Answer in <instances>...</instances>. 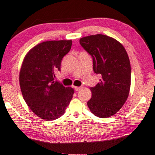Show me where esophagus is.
Returning <instances> with one entry per match:
<instances>
[{"label":"esophagus","mask_w":155,"mask_h":155,"mask_svg":"<svg viewBox=\"0 0 155 155\" xmlns=\"http://www.w3.org/2000/svg\"><path fill=\"white\" fill-rule=\"evenodd\" d=\"M82 88H83L82 87H75V90L76 91H80V90L82 89Z\"/></svg>","instance_id":"esophagus-1"}]
</instances>
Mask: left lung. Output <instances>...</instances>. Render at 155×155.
Listing matches in <instances>:
<instances>
[{
	"mask_svg": "<svg viewBox=\"0 0 155 155\" xmlns=\"http://www.w3.org/2000/svg\"><path fill=\"white\" fill-rule=\"evenodd\" d=\"M80 44L93 58V71L101 78L91 87L92 97L87 105L93 115L107 118L119 111L127 100L131 68L126 49L117 40L97 34L80 38Z\"/></svg>",
	"mask_w": 155,
	"mask_h": 155,
	"instance_id": "obj_1",
	"label": "left lung"
}]
</instances>
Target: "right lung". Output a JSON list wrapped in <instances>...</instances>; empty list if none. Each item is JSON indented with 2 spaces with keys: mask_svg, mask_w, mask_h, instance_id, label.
I'll list each match as a JSON object with an SVG mask.
<instances>
[{
  "mask_svg": "<svg viewBox=\"0 0 155 155\" xmlns=\"http://www.w3.org/2000/svg\"><path fill=\"white\" fill-rule=\"evenodd\" d=\"M71 45V40L44 42L24 58L19 76L22 94L33 112L44 120H55L64 115L73 97V88L54 80Z\"/></svg>",
  "mask_w": 155,
  "mask_h": 155,
  "instance_id": "obj_1",
  "label": "right lung"
}]
</instances>
